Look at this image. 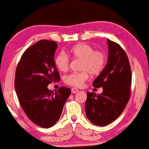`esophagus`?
Wrapping results in <instances>:
<instances>
[{"label": "esophagus", "instance_id": "34e87169", "mask_svg": "<svg viewBox=\"0 0 149 149\" xmlns=\"http://www.w3.org/2000/svg\"><path fill=\"white\" fill-rule=\"evenodd\" d=\"M71 92H72L73 93H76V92H78V89H77L76 88H73L71 89Z\"/></svg>", "mask_w": 149, "mask_h": 149}]
</instances>
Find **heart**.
Returning a JSON list of instances; mask_svg holds the SVG:
<instances>
[{
  "label": "heart",
  "instance_id": "obj_1",
  "mask_svg": "<svg viewBox=\"0 0 149 149\" xmlns=\"http://www.w3.org/2000/svg\"><path fill=\"white\" fill-rule=\"evenodd\" d=\"M70 54L73 59H79L80 72H73L64 78L66 84L80 88L89 78V73L99 74L104 69L106 63V56L100 50H95L94 47L86 43H79L73 46L70 49ZM56 66L59 71H66L69 69V58L64 52H60L55 58Z\"/></svg>",
  "mask_w": 149,
  "mask_h": 149
}]
</instances>
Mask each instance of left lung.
Returning <instances> with one entry per match:
<instances>
[{
  "instance_id": "left-lung-1",
  "label": "left lung",
  "mask_w": 149,
  "mask_h": 149,
  "mask_svg": "<svg viewBox=\"0 0 149 149\" xmlns=\"http://www.w3.org/2000/svg\"><path fill=\"white\" fill-rule=\"evenodd\" d=\"M109 58L100 76L94 80L95 88H103L100 95L87 92L85 113L98 126H105L122 113L130 97L132 72L125 52L117 42L108 39Z\"/></svg>"
}]
</instances>
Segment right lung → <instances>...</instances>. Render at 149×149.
<instances>
[{
	"mask_svg": "<svg viewBox=\"0 0 149 149\" xmlns=\"http://www.w3.org/2000/svg\"><path fill=\"white\" fill-rule=\"evenodd\" d=\"M57 42L41 40L27 48L15 71V88L20 105L33 123L49 128L59 120L71 89L60 87L57 91L47 88L60 80L54 56Z\"/></svg>",
	"mask_w": 149,
	"mask_h": 149,
	"instance_id": "right-lung-1",
	"label": "right lung"
}]
</instances>
